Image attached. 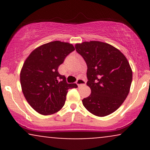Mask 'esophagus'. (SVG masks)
I'll use <instances>...</instances> for the list:
<instances>
[{"instance_id":"1","label":"esophagus","mask_w":150,"mask_h":150,"mask_svg":"<svg viewBox=\"0 0 150 150\" xmlns=\"http://www.w3.org/2000/svg\"><path fill=\"white\" fill-rule=\"evenodd\" d=\"M76 84L77 85V86H78V87H80V86H81V85H85L86 82H85V80H83V79L79 78V79H77V81H76Z\"/></svg>"}]
</instances>
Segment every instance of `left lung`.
Listing matches in <instances>:
<instances>
[{
    "label": "left lung",
    "mask_w": 150,
    "mask_h": 150,
    "mask_svg": "<svg viewBox=\"0 0 150 150\" xmlns=\"http://www.w3.org/2000/svg\"><path fill=\"white\" fill-rule=\"evenodd\" d=\"M87 65V86L91 94L82 99L87 111L106 116L116 111L126 99L132 72L125 56L106 43L91 41L75 45Z\"/></svg>",
    "instance_id": "left-lung-1"
}]
</instances>
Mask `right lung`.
Listing matches in <instances>:
<instances>
[{
    "mask_svg": "<svg viewBox=\"0 0 150 150\" xmlns=\"http://www.w3.org/2000/svg\"><path fill=\"white\" fill-rule=\"evenodd\" d=\"M75 48L73 44L55 41L34 49L24 63L20 72L22 90L29 104L40 114L51 115L64 106L69 89L68 84L58 69Z\"/></svg>",
    "mask_w": 150,
    "mask_h": 150,
    "instance_id": "1",
    "label": "right lung"
}]
</instances>
